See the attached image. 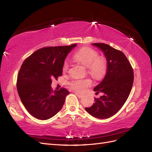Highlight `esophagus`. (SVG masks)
I'll return each instance as SVG.
<instances>
[{
    "label": "esophagus",
    "mask_w": 152,
    "mask_h": 152,
    "mask_svg": "<svg viewBox=\"0 0 152 152\" xmlns=\"http://www.w3.org/2000/svg\"><path fill=\"white\" fill-rule=\"evenodd\" d=\"M75 94L77 96V97L78 98H82V97H83V96H82V95H81V94H78V93H75Z\"/></svg>",
    "instance_id": "1"
}]
</instances>
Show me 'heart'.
Masks as SVG:
<instances>
[{
	"label": "heart",
	"instance_id": "obj_1",
	"mask_svg": "<svg viewBox=\"0 0 152 152\" xmlns=\"http://www.w3.org/2000/svg\"><path fill=\"white\" fill-rule=\"evenodd\" d=\"M73 59L75 61L82 64L87 68V72L96 79L102 77L107 70V61L102 57H98V53L90 48H83L77 50L73 55ZM69 67L68 63L65 61L63 65V70L66 72ZM92 85L90 79H78L71 82L72 88L77 93H82L87 87Z\"/></svg>",
	"mask_w": 152,
	"mask_h": 152
}]
</instances>
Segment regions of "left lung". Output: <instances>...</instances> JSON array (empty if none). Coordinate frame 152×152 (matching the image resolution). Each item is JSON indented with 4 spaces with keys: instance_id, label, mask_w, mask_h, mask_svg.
Instances as JSON below:
<instances>
[{
    "instance_id": "1",
    "label": "left lung",
    "mask_w": 152,
    "mask_h": 152,
    "mask_svg": "<svg viewBox=\"0 0 152 152\" xmlns=\"http://www.w3.org/2000/svg\"><path fill=\"white\" fill-rule=\"evenodd\" d=\"M102 50L107 59L104 77L94 91L103 95L86 111L94 117L107 118L117 113L126 102L134 81V73L129 61L121 50L103 43L92 44Z\"/></svg>"
}]
</instances>
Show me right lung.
Here are the masks:
<instances>
[{"label":"right lung","instance_id":"1","mask_svg":"<svg viewBox=\"0 0 152 152\" xmlns=\"http://www.w3.org/2000/svg\"><path fill=\"white\" fill-rule=\"evenodd\" d=\"M77 46L48 47L36 50L22 64L17 79V90L21 102L32 116L47 120L62 108L65 89L53 91L52 79L62 75L67 55Z\"/></svg>","mask_w":152,"mask_h":152}]
</instances>
